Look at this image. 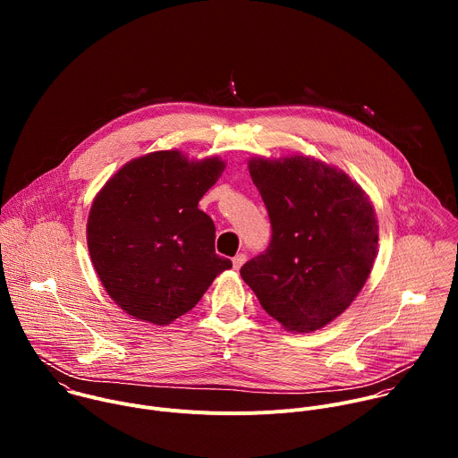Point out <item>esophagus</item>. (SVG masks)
<instances>
[{"mask_svg":"<svg viewBox=\"0 0 458 458\" xmlns=\"http://www.w3.org/2000/svg\"><path fill=\"white\" fill-rule=\"evenodd\" d=\"M232 263H233V268L239 270V268L246 263V255H244V253H237V255L232 259Z\"/></svg>","mask_w":458,"mask_h":458,"instance_id":"obj_1","label":"esophagus"}]
</instances>
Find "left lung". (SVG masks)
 <instances>
[{
	"label": "left lung",
	"instance_id": "obj_1",
	"mask_svg": "<svg viewBox=\"0 0 458 458\" xmlns=\"http://www.w3.org/2000/svg\"><path fill=\"white\" fill-rule=\"evenodd\" d=\"M248 166L272 239L241 277L286 330L315 332L352 304L373 268V207L344 172L304 156L253 157Z\"/></svg>",
	"mask_w": 458,
	"mask_h": 458
}]
</instances>
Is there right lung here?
Masks as SVG:
<instances>
[{"mask_svg":"<svg viewBox=\"0 0 458 458\" xmlns=\"http://www.w3.org/2000/svg\"><path fill=\"white\" fill-rule=\"evenodd\" d=\"M225 170L217 157L190 163L175 150L124 165L98 193L87 241L106 293L128 315L170 324L232 268L216 253V225L198 208Z\"/></svg>","mask_w":458,"mask_h":458,"instance_id":"add662e5","label":"right lung"}]
</instances>
